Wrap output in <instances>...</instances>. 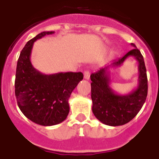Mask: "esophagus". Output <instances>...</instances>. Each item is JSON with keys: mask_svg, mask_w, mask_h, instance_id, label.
<instances>
[{"mask_svg": "<svg viewBox=\"0 0 159 159\" xmlns=\"http://www.w3.org/2000/svg\"><path fill=\"white\" fill-rule=\"evenodd\" d=\"M84 78L85 79V80H89L90 73L89 70H85V71L84 72Z\"/></svg>", "mask_w": 159, "mask_h": 159, "instance_id": "obj_1", "label": "esophagus"}]
</instances>
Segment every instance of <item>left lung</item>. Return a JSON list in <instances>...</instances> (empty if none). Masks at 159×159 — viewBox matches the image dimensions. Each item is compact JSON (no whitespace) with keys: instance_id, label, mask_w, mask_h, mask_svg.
<instances>
[{"instance_id":"1","label":"left lung","mask_w":159,"mask_h":159,"mask_svg":"<svg viewBox=\"0 0 159 159\" xmlns=\"http://www.w3.org/2000/svg\"><path fill=\"white\" fill-rule=\"evenodd\" d=\"M131 46L134 49L123 57L116 60L90 75L92 111L98 120L105 125L117 126L130 121L140 111L147 98L148 80L144 57L136 46L134 43ZM130 56L134 57L139 65L138 86L128 95H118L110 87L109 69L120 67Z\"/></svg>"}]
</instances>
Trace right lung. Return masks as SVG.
Returning <instances> with one entry per match:
<instances>
[{
  "label": "right lung",
  "instance_id": "1",
  "mask_svg": "<svg viewBox=\"0 0 159 159\" xmlns=\"http://www.w3.org/2000/svg\"><path fill=\"white\" fill-rule=\"evenodd\" d=\"M54 32H43L25 44L18 60L15 92L23 114L33 122L49 126L62 122L70 111L72 91L84 78L81 72H61L44 75L31 63L34 42Z\"/></svg>",
  "mask_w": 159,
  "mask_h": 159
}]
</instances>
